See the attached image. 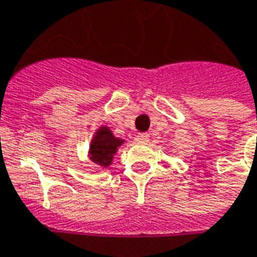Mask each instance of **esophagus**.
I'll use <instances>...</instances> for the list:
<instances>
[{
    "label": "esophagus",
    "mask_w": 257,
    "mask_h": 257,
    "mask_svg": "<svg viewBox=\"0 0 257 257\" xmlns=\"http://www.w3.org/2000/svg\"><path fill=\"white\" fill-rule=\"evenodd\" d=\"M137 142L141 143V145L149 142V134H147V133H139V134L137 135Z\"/></svg>",
    "instance_id": "esophagus-1"
}]
</instances>
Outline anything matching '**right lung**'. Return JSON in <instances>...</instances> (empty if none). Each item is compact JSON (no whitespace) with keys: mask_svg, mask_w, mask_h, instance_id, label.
<instances>
[{"mask_svg":"<svg viewBox=\"0 0 257 257\" xmlns=\"http://www.w3.org/2000/svg\"><path fill=\"white\" fill-rule=\"evenodd\" d=\"M124 141L114 137L112 131L106 126H101L95 133L91 145H89V160L93 164L101 168L110 166L114 158L115 153L118 151V147L122 146Z\"/></svg>","mask_w":257,"mask_h":257,"instance_id":"right-lung-1","label":"right lung"}]
</instances>
